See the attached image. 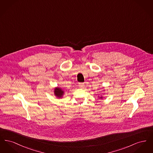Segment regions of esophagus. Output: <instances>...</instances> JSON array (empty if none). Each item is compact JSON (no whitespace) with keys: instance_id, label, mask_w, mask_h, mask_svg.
Masks as SVG:
<instances>
[{"instance_id":"esophagus-1","label":"esophagus","mask_w":153,"mask_h":153,"mask_svg":"<svg viewBox=\"0 0 153 153\" xmlns=\"http://www.w3.org/2000/svg\"><path fill=\"white\" fill-rule=\"evenodd\" d=\"M79 87L81 88H83L85 87V84L84 83H79Z\"/></svg>"}]
</instances>
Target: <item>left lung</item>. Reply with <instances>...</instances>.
Wrapping results in <instances>:
<instances>
[{
  "label": "left lung",
  "instance_id": "obj_1",
  "mask_svg": "<svg viewBox=\"0 0 153 153\" xmlns=\"http://www.w3.org/2000/svg\"><path fill=\"white\" fill-rule=\"evenodd\" d=\"M98 97H99V99H102L103 98V96H98Z\"/></svg>",
  "mask_w": 153,
  "mask_h": 153
}]
</instances>
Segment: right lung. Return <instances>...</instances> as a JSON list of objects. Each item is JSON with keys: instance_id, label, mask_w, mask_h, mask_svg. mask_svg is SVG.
Returning <instances> with one entry per match:
<instances>
[{"instance_id": "right-lung-1", "label": "right lung", "mask_w": 153, "mask_h": 153, "mask_svg": "<svg viewBox=\"0 0 153 153\" xmlns=\"http://www.w3.org/2000/svg\"><path fill=\"white\" fill-rule=\"evenodd\" d=\"M53 92H54V95L58 99L62 98L65 94V91L63 90L62 88L59 87L54 88Z\"/></svg>"}]
</instances>
